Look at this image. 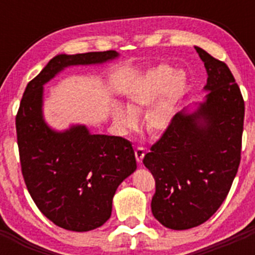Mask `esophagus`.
Returning <instances> with one entry per match:
<instances>
[{
    "label": "esophagus",
    "instance_id": "obj_1",
    "mask_svg": "<svg viewBox=\"0 0 255 255\" xmlns=\"http://www.w3.org/2000/svg\"><path fill=\"white\" fill-rule=\"evenodd\" d=\"M144 154H145V150H144V148L138 147L136 149H135V158H136V161H138L139 163H141V161H143Z\"/></svg>",
    "mask_w": 255,
    "mask_h": 255
}]
</instances>
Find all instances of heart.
<instances>
[{"mask_svg": "<svg viewBox=\"0 0 255 255\" xmlns=\"http://www.w3.org/2000/svg\"><path fill=\"white\" fill-rule=\"evenodd\" d=\"M166 84L168 87L164 89L162 98L147 112L145 125L152 132H161L167 129L175 116L177 102L185 94L188 80L182 71L173 74V70L166 65L152 70L131 92L126 103L128 111L121 107L114 108L112 116L117 128L124 131L134 129L136 126L135 116L143 114L154 102Z\"/></svg>", "mask_w": 255, "mask_h": 255, "instance_id": "1", "label": "heart"}]
</instances>
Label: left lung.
Segmentation results:
<instances>
[{
    "mask_svg": "<svg viewBox=\"0 0 255 255\" xmlns=\"http://www.w3.org/2000/svg\"><path fill=\"white\" fill-rule=\"evenodd\" d=\"M208 79L206 102L180 112L144 155L155 193L152 213L163 226L188 230L215 215L229 194L242 159L245 105L224 61L195 47Z\"/></svg>",
    "mask_w": 255,
    "mask_h": 255,
    "instance_id": "1",
    "label": "left lung"
}]
</instances>
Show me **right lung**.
I'll use <instances>...</instances> for the list:
<instances>
[{
	"label": "right lung",
	"mask_w": 255,
	"mask_h": 255,
	"mask_svg": "<svg viewBox=\"0 0 255 255\" xmlns=\"http://www.w3.org/2000/svg\"><path fill=\"white\" fill-rule=\"evenodd\" d=\"M116 51L58 55L28 83L17 110L21 173L31 199L57 226L91 231L111 217L117 186L136 168L132 145L121 136L89 134L85 126L49 129L42 116L43 84L70 65L100 64Z\"/></svg>",
	"instance_id": "1"
}]
</instances>
